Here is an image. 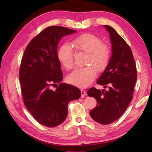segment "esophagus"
Instances as JSON below:
<instances>
[{
    "label": "esophagus",
    "instance_id": "1",
    "mask_svg": "<svg viewBox=\"0 0 152 152\" xmlns=\"http://www.w3.org/2000/svg\"><path fill=\"white\" fill-rule=\"evenodd\" d=\"M81 94H82L81 97H82V98L84 97V96L86 95V92L83 89H82V90H81Z\"/></svg>",
    "mask_w": 152,
    "mask_h": 152
}]
</instances>
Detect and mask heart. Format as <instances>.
Instances as JSON below:
<instances>
[{
  "instance_id": "b5f03b06",
  "label": "heart",
  "mask_w": 152,
  "mask_h": 152,
  "mask_svg": "<svg viewBox=\"0 0 152 152\" xmlns=\"http://www.w3.org/2000/svg\"><path fill=\"white\" fill-rule=\"evenodd\" d=\"M72 44L78 50L88 53L85 63L88 66L77 68L67 76V80L78 88H86L95 80L96 70L101 72L107 66L110 58V49L108 45L102 44L101 38L89 33L74 38ZM57 58L64 69H72L74 65L73 51L69 44L64 43L59 48Z\"/></svg>"
}]
</instances>
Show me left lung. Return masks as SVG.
<instances>
[{"instance_id": "8db88e82", "label": "left lung", "mask_w": 152, "mask_h": 152, "mask_svg": "<svg viewBox=\"0 0 152 152\" xmlns=\"http://www.w3.org/2000/svg\"><path fill=\"white\" fill-rule=\"evenodd\" d=\"M104 27L109 33L112 56L96 83L108 89L101 91L91 88L88 95L95 98L97 102L89 112L91 117L99 124L107 125L120 118L129 105L137 74L130 47L112 27L104 25Z\"/></svg>"}]
</instances>
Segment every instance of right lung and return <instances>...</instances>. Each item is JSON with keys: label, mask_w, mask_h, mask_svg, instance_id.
Wrapping results in <instances>:
<instances>
[{"label": "right lung", "mask_w": 152, "mask_h": 152, "mask_svg": "<svg viewBox=\"0 0 152 152\" xmlns=\"http://www.w3.org/2000/svg\"><path fill=\"white\" fill-rule=\"evenodd\" d=\"M76 32L48 27L30 42L22 57L19 81L25 105L38 122L48 127L62 124L67 117L69 102L81 96L78 88L61 83L63 76L57 58L60 40ZM57 83L56 90L50 89Z\"/></svg>", "instance_id": "obj_1"}]
</instances>
